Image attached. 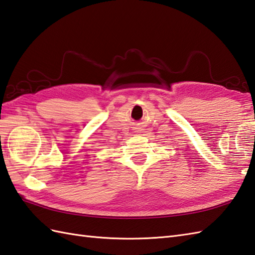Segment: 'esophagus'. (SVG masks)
<instances>
[{
	"label": "esophagus",
	"mask_w": 255,
	"mask_h": 255,
	"mask_svg": "<svg viewBox=\"0 0 255 255\" xmlns=\"http://www.w3.org/2000/svg\"><path fill=\"white\" fill-rule=\"evenodd\" d=\"M134 129H136L135 132H140V131H141V128H140V127H139V128H135Z\"/></svg>",
	"instance_id": "esophagus-1"
}]
</instances>
